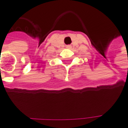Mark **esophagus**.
I'll list each match as a JSON object with an SVG mask.
<instances>
[{
  "mask_svg": "<svg viewBox=\"0 0 128 128\" xmlns=\"http://www.w3.org/2000/svg\"><path fill=\"white\" fill-rule=\"evenodd\" d=\"M66 48H71V45H67Z\"/></svg>",
  "mask_w": 128,
  "mask_h": 128,
  "instance_id": "esophagus-1",
  "label": "esophagus"
}]
</instances>
